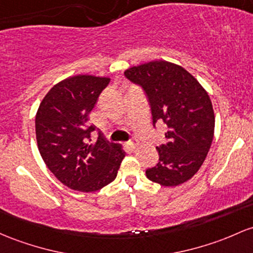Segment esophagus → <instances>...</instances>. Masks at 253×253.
Listing matches in <instances>:
<instances>
[{
	"label": "esophagus",
	"instance_id": "34e87169",
	"mask_svg": "<svg viewBox=\"0 0 253 253\" xmlns=\"http://www.w3.org/2000/svg\"><path fill=\"white\" fill-rule=\"evenodd\" d=\"M126 145L128 146L129 149H135V148H137L138 145H139V143H138L137 140L132 139V140H128V141H127V144H126Z\"/></svg>",
	"mask_w": 253,
	"mask_h": 253
}]
</instances>
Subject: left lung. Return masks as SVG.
<instances>
[{"label": "left lung", "instance_id": "1", "mask_svg": "<svg viewBox=\"0 0 253 253\" xmlns=\"http://www.w3.org/2000/svg\"><path fill=\"white\" fill-rule=\"evenodd\" d=\"M125 76L145 92L152 124L165 122L167 143L156 146L158 163L146 176L162 186L190 180L203 165L215 129L210 97L192 74L167 61H151L125 71Z\"/></svg>", "mask_w": 253, "mask_h": 253}]
</instances>
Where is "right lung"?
<instances>
[{"label": "right lung", "instance_id": "1", "mask_svg": "<svg viewBox=\"0 0 253 253\" xmlns=\"http://www.w3.org/2000/svg\"><path fill=\"white\" fill-rule=\"evenodd\" d=\"M109 78L87 74L52 86L36 115L38 150L46 167L72 190L95 192L115 180L125 157L119 144L97 138L91 144L88 114L109 84Z\"/></svg>", "mask_w": 253, "mask_h": 253}]
</instances>
